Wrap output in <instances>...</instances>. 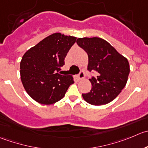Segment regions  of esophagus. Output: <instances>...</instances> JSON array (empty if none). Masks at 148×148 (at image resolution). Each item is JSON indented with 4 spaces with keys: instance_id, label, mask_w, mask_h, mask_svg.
Segmentation results:
<instances>
[{
    "instance_id": "esophagus-1",
    "label": "esophagus",
    "mask_w": 148,
    "mask_h": 148,
    "mask_svg": "<svg viewBox=\"0 0 148 148\" xmlns=\"http://www.w3.org/2000/svg\"><path fill=\"white\" fill-rule=\"evenodd\" d=\"M84 77H85V73L83 72V71H80V73L77 75V79H78L79 80L83 79V78H84Z\"/></svg>"
}]
</instances>
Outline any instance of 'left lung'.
Here are the masks:
<instances>
[{
    "instance_id": "left-lung-1",
    "label": "left lung",
    "mask_w": 148,
    "mask_h": 148,
    "mask_svg": "<svg viewBox=\"0 0 148 148\" xmlns=\"http://www.w3.org/2000/svg\"><path fill=\"white\" fill-rule=\"evenodd\" d=\"M77 44L88 56V71H96L91 76V90L82 96L86 102L95 106L106 104L120 93L127 83L130 65L127 58L106 40L99 37L78 38Z\"/></svg>"
}]
</instances>
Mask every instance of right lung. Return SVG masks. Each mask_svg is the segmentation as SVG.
<instances>
[{
    "label": "right lung",
    "instance_id": "1",
    "mask_svg": "<svg viewBox=\"0 0 148 148\" xmlns=\"http://www.w3.org/2000/svg\"><path fill=\"white\" fill-rule=\"evenodd\" d=\"M77 38L55 33L29 49L20 63L21 82L28 94L42 104L62 99L74 83L72 75L58 73Z\"/></svg>",
    "mask_w": 148,
    "mask_h": 148
}]
</instances>
